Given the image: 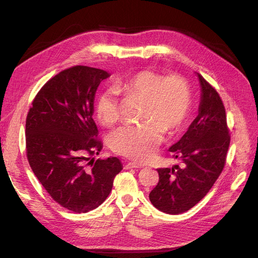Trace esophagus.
<instances>
[{"mask_svg":"<svg viewBox=\"0 0 258 258\" xmlns=\"http://www.w3.org/2000/svg\"><path fill=\"white\" fill-rule=\"evenodd\" d=\"M139 168H141V166L138 165V163H135V162H128L127 165L124 166V169H127V170H129V169H139Z\"/></svg>","mask_w":258,"mask_h":258,"instance_id":"34e87169","label":"esophagus"}]
</instances>
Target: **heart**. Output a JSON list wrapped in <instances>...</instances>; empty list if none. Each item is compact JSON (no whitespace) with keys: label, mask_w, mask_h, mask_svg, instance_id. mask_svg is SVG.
<instances>
[{"label":"heart","mask_w":258,"mask_h":258,"mask_svg":"<svg viewBox=\"0 0 258 258\" xmlns=\"http://www.w3.org/2000/svg\"><path fill=\"white\" fill-rule=\"evenodd\" d=\"M116 89L129 98L145 101L144 123L126 124L114 130L108 138V145L116 154L136 161H147L160 145L163 131L174 134L188 118L191 108L188 82L176 73L163 76L152 70H143L124 82L117 83ZM96 114L105 126L119 119V102L114 89L100 93Z\"/></svg>","instance_id":"heart-1"}]
</instances>
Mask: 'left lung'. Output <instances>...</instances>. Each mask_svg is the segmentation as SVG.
Segmentation results:
<instances>
[{"mask_svg":"<svg viewBox=\"0 0 258 258\" xmlns=\"http://www.w3.org/2000/svg\"><path fill=\"white\" fill-rule=\"evenodd\" d=\"M197 75L201 85L199 114L169 150L183 167L158 169L159 182L150 194L153 206L168 214L186 212L206 196L222 173L230 144L223 101L213 86Z\"/></svg>","mask_w":258,"mask_h":258,"instance_id":"1","label":"left lung"}]
</instances>
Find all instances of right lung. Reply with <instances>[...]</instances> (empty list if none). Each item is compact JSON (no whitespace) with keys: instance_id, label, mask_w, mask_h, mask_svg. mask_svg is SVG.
<instances>
[{"instance_id":"right-lung-1","label":"right lung","mask_w":258,"mask_h":258,"mask_svg":"<svg viewBox=\"0 0 258 258\" xmlns=\"http://www.w3.org/2000/svg\"><path fill=\"white\" fill-rule=\"evenodd\" d=\"M103 70L75 66L46 83L26 120L29 165L49 196L70 211L86 213L110 195L122 166L117 157L93 160L102 150L92 118Z\"/></svg>"}]
</instances>
